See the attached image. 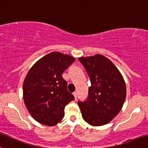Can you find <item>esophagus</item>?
Instances as JSON below:
<instances>
[{
	"label": "esophagus",
	"instance_id": "obj_1",
	"mask_svg": "<svg viewBox=\"0 0 148 148\" xmlns=\"http://www.w3.org/2000/svg\"><path fill=\"white\" fill-rule=\"evenodd\" d=\"M73 95H74L75 99H77V92H74L73 93Z\"/></svg>",
	"mask_w": 148,
	"mask_h": 148
}]
</instances>
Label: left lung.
Segmentation results:
<instances>
[{
  "mask_svg": "<svg viewBox=\"0 0 148 148\" xmlns=\"http://www.w3.org/2000/svg\"><path fill=\"white\" fill-rule=\"evenodd\" d=\"M79 61L91 83L87 100H78L82 118L92 126L108 124L124 105L127 94L124 79L115 65L102 55L81 57Z\"/></svg>",
  "mask_w": 148,
  "mask_h": 148,
  "instance_id": "obj_1",
  "label": "left lung"
}]
</instances>
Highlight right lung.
<instances>
[{
    "mask_svg": "<svg viewBox=\"0 0 148 148\" xmlns=\"http://www.w3.org/2000/svg\"><path fill=\"white\" fill-rule=\"evenodd\" d=\"M75 58L52 52L35 63L23 84L24 101L32 116L42 124L53 126L64 116L66 106L74 100L62 77Z\"/></svg>",
    "mask_w": 148,
    "mask_h": 148,
    "instance_id": "obj_1",
    "label": "right lung"
}]
</instances>
